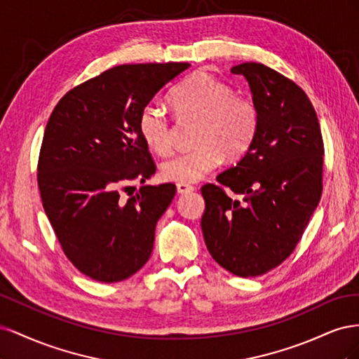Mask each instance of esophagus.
Returning <instances> with one entry per match:
<instances>
[{"label": "esophagus", "mask_w": 359, "mask_h": 359, "mask_svg": "<svg viewBox=\"0 0 359 359\" xmlns=\"http://www.w3.org/2000/svg\"><path fill=\"white\" fill-rule=\"evenodd\" d=\"M194 190L193 186H190V184H186V182H178L177 184V191L180 194H187V193H191Z\"/></svg>", "instance_id": "obj_1"}]
</instances>
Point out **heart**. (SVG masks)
<instances>
[{
	"label": "heart",
	"mask_w": 359,
	"mask_h": 359,
	"mask_svg": "<svg viewBox=\"0 0 359 359\" xmlns=\"http://www.w3.org/2000/svg\"><path fill=\"white\" fill-rule=\"evenodd\" d=\"M170 103L181 118L199 119L196 148L163 163L161 177L172 182H196L220 165L223 157H243L259 128V107L229 85L206 72H194L170 93ZM139 133L154 153L165 156L173 148L172 124L165 109L148 103L139 114Z\"/></svg>",
	"instance_id": "1"
}]
</instances>
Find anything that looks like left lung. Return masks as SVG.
I'll use <instances>...</instances> for the list:
<instances>
[{"instance_id": "8db88e82", "label": "left lung", "mask_w": 359, "mask_h": 359, "mask_svg": "<svg viewBox=\"0 0 359 359\" xmlns=\"http://www.w3.org/2000/svg\"><path fill=\"white\" fill-rule=\"evenodd\" d=\"M243 74L259 107L252 147L215 184L201 189L202 232L220 266L256 277L295 250L322 196L323 140L316 111L299 86L260 62L232 67ZM243 194V201L222 190Z\"/></svg>"}]
</instances>
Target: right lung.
<instances>
[{"mask_svg":"<svg viewBox=\"0 0 359 359\" xmlns=\"http://www.w3.org/2000/svg\"><path fill=\"white\" fill-rule=\"evenodd\" d=\"M189 67L116 66L74 86L49 116L37 166L40 196L64 255L86 277L114 283L148 262L156 224L177 187L142 186L127 201L119 189L156 172L139 114Z\"/></svg>","mask_w":359,"mask_h":359,"instance_id":"right-lung-1","label":"right lung"}]
</instances>
